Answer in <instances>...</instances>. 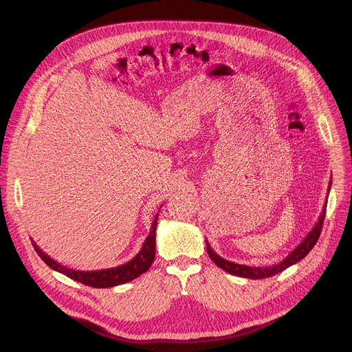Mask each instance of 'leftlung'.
<instances>
[{"instance_id":"1","label":"left lung","mask_w":352,"mask_h":352,"mask_svg":"<svg viewBox=\"0 0 352 352\" xmlns=\"http://www.w3.org/2000/svg\"><path fill=\"white\" fill-rule=\"evenodd\" d=\"M330 188H331V179H330V184H329V188H327V196H329V192H330ZM326 206L327 204H324L323 206V210L316 221V224L314 226V228L309 231V234L300 241V243L292 250V252L284 258L281 262H278L277 265H272V266H266V267H252V266H246V265H238V263H234V262H230V261H226L223 259L221 256H219L214 250L212 249L209 241L206 239V250L208 254L210 256V259L220 267L223 269L224 272L230 273V274H234V276H238V277H245V278H254V280H258V278H267V277H272L277 273H281L283 270L288 269L289 266L298 263L299 261H302L311 250L312 248L316 245L319 236H320V231H322V227H323V220H324V216H326Z\"/></svg>"}]
</instances>
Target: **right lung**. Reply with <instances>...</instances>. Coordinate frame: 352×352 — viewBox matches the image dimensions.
Instances as JSON below:
<instances>
[{"instance_id":"1","label":"right lung","mask_w":352,"mask_h":352,"mask_svg":"<svg viewBox=\"0 0 352 352\" xmlns=\"http://www.w3.org/2000/svg\"><path fill=\"white\" fill-rule=\"evenodd\" d=\"M162 209V208H160ZM157 217L159 213L156 214L152 228H150V232L147 238L144 239L140 250L138 252L136 256H133L129 262L117 266V267H110V269H102V270H75L69 269L67 266H63L53 258H50L45 252L37 246V243L32 239V243L34 246V250L37 255L44 261V263L58 273L65 274L67 277L82 283L85 285H90L94 288H109V287H116L120 284H125L128 281H132L133 278L139 277L143 274L148 267L152 266L156 255V228H157Z\"/></svg>"}]
</instances>
